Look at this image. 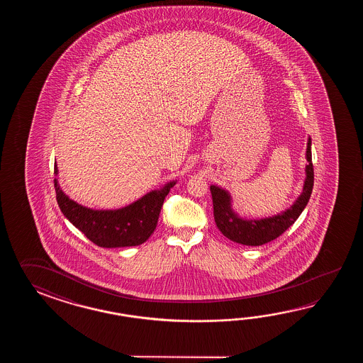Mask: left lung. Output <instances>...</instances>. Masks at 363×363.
Masks as SVG:
<instances>
[{
  "mask_svg": "<svg viewBox=\"0 0 363 363\" xmlns=\"http://www.w3.org/2000/svg\"><path fill=\"white\" fill-rule=\"evenodd\" d=\"M306 166H305V180L303 188L297 200L294 201L291 208L278 213L275 216L259 219H247L240 216L232 208L231 193L218 185H210L214 206V219L216 227L223 233L227 239L233 242L259 247L266 242L279 238L283 232L286 231L292 224L301 216L303 208H306L314 185V169L311 162V139L308 136L306 147Z\"/></svg>",
  "mask_w": 363,
  "mask_h": 363,
  "instance_id": "left-lung-1",
  "label": "left lung"
}]
</instances>
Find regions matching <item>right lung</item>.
Instances as JSON below:
<instances>
[{
  "label": "right lung",
  "instance_id": "1",
  "mask_svg": "<svg viewBox=\"0 0 363 363\" xmlns=\"http://www.w3.org/2000/svg\"><path fill=\"white\" fill-rule=\"evenodd\" d=\"M55 174V194L62 214L101 247H138L145 242L157 227L163 201L177 184V180H171L123 208L97 210L77 203L63 192L57 162Z\"/></svg>",
  "mask_w": 363,
  "mask_h": 363
}]
</instances>
